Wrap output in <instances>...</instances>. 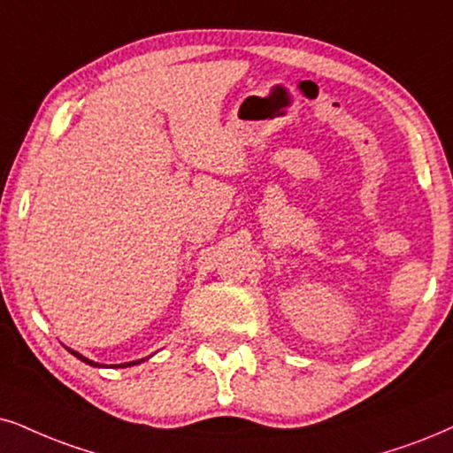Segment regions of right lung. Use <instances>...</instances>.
Masks as SVG:
<instances>
[{
	"instance_id": "1",
	"label": "right lung",
	"mask_w": 453,
	"mask_h": 453,
	"mask_svg": "<svg viewBox=\"0 0 453 453\" xmlns=\"http://www.w3.org/2000/svg\"><path fill=\"white\" fill-rule=\"evenodd\" d=\"M71 353L74 355V357H79V359H81V362H85V364H89V365H100V364L91 362V359H88V357H83V355H79L77 351H71ZM134 364H137V362H129V364H123V365H121V368H127V365H134Z\"/></svg>"
}]
</instances>
